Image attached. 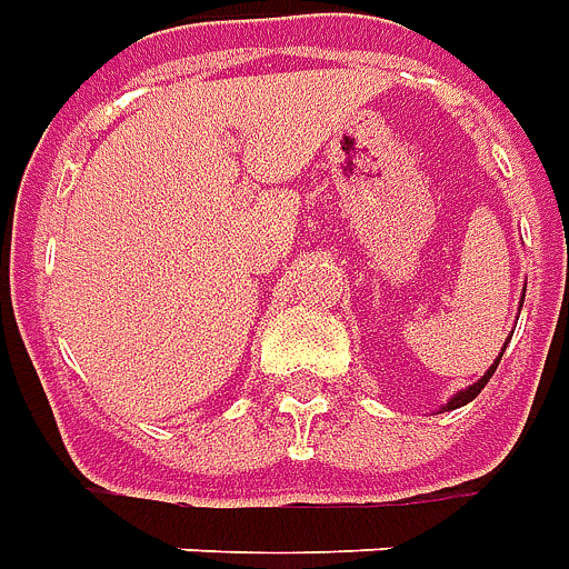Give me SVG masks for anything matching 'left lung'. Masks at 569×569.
Wrapping results in <instances>:
<instances>
[{
    "label": "left lung",
    "mask_w": 569,
    "mask_h": 569,
    "mask_svg": "<svg viewBox=\"0 0 569 569\" xmlns=\"http://www.w3.org/2000/svg\"><path fill=\"white\" fill-rule=\"evenodd\" d=\"M521 302H525V297H521ZM503 351H506V346H503ZM503 351H500V358H503ZM500 358H497L495 363H491V370L485 372L482 379H479V381H472L470 388H463V391L455 393V397H451L449 403L442 406V409H460V406H467V403H470V400H476V397H479V393H482L485 385H488V379H491V376H495V370H497V363H500Z\"/></svg>",
    "instance_id": "8db88e82"
}]
</instances>
